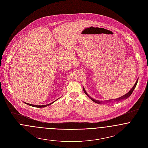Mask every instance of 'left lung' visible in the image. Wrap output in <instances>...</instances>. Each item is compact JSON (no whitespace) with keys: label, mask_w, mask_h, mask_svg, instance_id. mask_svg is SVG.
Segmentation results:
<instances>
[{"label":"left lung","mask_w":148,"mask_h":148,"mask_svg":"<svg viewBox=\"0 0 148 148\" xmlns=\"http://www.w3.org/2000/svg\"><path fill=\"white\" fill-rule=\"evenodd\" d=\"M138 79H137V81H136V83H135V84L134 85V86H133V88L129 90V92H127V94H125V95H124V96H121V97H119V98H118V99H115V100H114V101H120V100H124V99H127V97H129L131 95H132V92H133V90H134V88H136V85H137V83H138ZM83 90H84V92L93 101V102H95V103H97V104H101V103H104V102H103V101H99V100H95L94 99H93V98H92V97H90L88 95V93H86V92L85 91V90L84 88V86H83ZM108 101L109 102V101H111V100H108ZM106 102H108V101H106Z\"/></svg>","instance_id":"obj_1"}]
</instances>
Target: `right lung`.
I'll return each instance as SVG.
<instances>
[{
	"label": "right lung",
	"mask_w": 148,
	"mask_h": 148,
	"mask_svg": "<svg viewBox=\"0 0 148 148\" xmlns=\"http://www.w3.org/2000/svg\"><path fill=\"white\" fill-rule=\"evenodd\" d=\"M55 101L52 102V103H50V104H47V105H43V106H36V105H33V104H28V103H25L26 104L28 105V106H34V107H36V108H44V107H45V106H49L52 104H53Z\"/></svg>",
	"instance_id": "1"
}]
</instances>
